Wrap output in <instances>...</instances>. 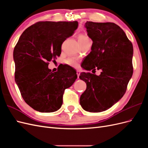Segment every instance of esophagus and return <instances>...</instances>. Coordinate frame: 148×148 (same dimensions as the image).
<instances>
[{
    "instance_id": "1",
    "label": "esophagus",
    "mask_w": 148,
    "mask_h": 148,
    "mask_svg": "<svg viewBox=\"0 0 148 148\" xmlns=\"http://www.w3.org/2000/svg\"><path fill=\"white\" fill-rule=\"evenodd\" d=\"M77 76H78V78H79V75H80V71H79V70H77Z\"/></svg>"
}]
</instances>
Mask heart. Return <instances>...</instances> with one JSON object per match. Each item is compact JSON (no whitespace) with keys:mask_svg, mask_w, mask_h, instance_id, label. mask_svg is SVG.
<instances>
[{"mask_svg":"<svg viewBox=\"0 0 148 148\" xmlns=\"http://www.w3.org/2000/svg\"><path fill=\"white\" fill-rule=\"evenodd\" d=\"M78 42H85L86 41H88L89 38L88 37H86V36L83 35V34H80L78 36ZM66 64H67L68 65L71 66H77V64H78V60L77 59L75 58H69V59H67L66 60Z\"/></svg>","mask_w":148,"mask_h":148,"instance_id":"obj_1","label":"heart"}]
</instances>
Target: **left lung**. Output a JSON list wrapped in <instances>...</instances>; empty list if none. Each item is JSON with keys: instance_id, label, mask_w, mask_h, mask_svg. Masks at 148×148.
<instances>
[{"instance_id": "1", "label": "left lung", "mask_w": 148, "mask_h": 148, "mask_svg": "<svg viewBox=\"0 0 148 148\" xmlns=\"http://www.w3.org/2000/svg\"><path fill=\"white\" fill-rule=\"evenodd\" d=\"M84 27L92 44L82 67L92 73L96 69L101 72L99 76L80 73L86 89L79 103L84 110L100 112L110 108L126 92L133 75V47L123 30L114 23L87 21Z\"/></svg>"}]
</instances>
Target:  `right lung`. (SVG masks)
I'll use <instances>...</instances> for the list:
<instances>
[{"label": "right lung", "mask_w": 148, "mask_h": 148, "mask_svg": "<svg viewBox=\"0 0 148 148\" xmlns=\"http://www.w3.org/2000/svg\"><path fill=\"white\" fill-rule=\"evenodd\" d=\"M77 21H40L22 33L13 51L15 80L22 97L40 112L59 110L65 89L77 78L72 67L63 65L56 72L49 62L61 54V46L77 29Z\"/></svg>", "instance_id": "obj_1"}]
</instances>
